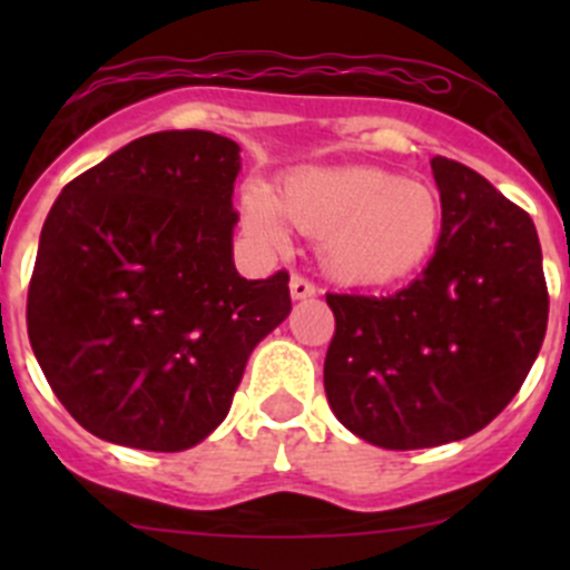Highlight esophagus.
Instances as JSON below:
<instances>
[{
    "instance_id": "1",
    "label": "esophagus",
    "mask_w": 570,
    "mask_h": 570,
    "mask_svg": "<svg viewBox=\"0 0 570 570\" xmlns=\"http://www.w3.org/2000/svg\"><path fill=\"white\" fill-rule=\"evenodd\" d=\"M289 292H292V301H306V297L317 295V286H314L308 278H303V275H292Z\"/></svg>"
}]
</instances>
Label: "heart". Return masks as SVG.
I'll return each mask as SVG.
<instances>
[{
    "instance_id": "b5f03b06",
    "label": "heart",
    "mask_w": 570,
    "mask_h": 570,
    "mask_svg": "<svg viewBox=\"0 0 570 570\" xmlns=\"http://www.w3.org/2000/svg\"><path fill=\"white\" fill-rule=\"evenodd\" d=\"M286 220L317 239V258L344 286L383 289L411 281L435 256L444 204L435 187L383 168H301L281 181L278 198L250 184L243 193V228L256 245L284 250Z\"/></svg>"
}]
</instances>
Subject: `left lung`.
<instances>
[{
	"label": "left lung",
	"mask_w": 570,
	"mask_h": 570,
	"mask_svg": "<svg viewBox=\"0 0 570 570\" xmlns=\"http://www.w3.org/2000/svg\"><path fill=\"white\" fill-rule=\"evenodd\" d=\"M430 165L444 234L424 273L389 297H325L336 317L331 411L383 450L450 444L493 422L530 375L549 322L532 217L455 159Z\"/></svg>",
	"instance_id": "8db88e82"
}]
</instances>
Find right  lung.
Returning a JSON list of instances; mask_svg holds the SVG:
<instances>
[{"instance_id":"add662e5","label":"right lung","mask_w":570,"mask_h":570,"mask_svg":"<svg viewBox=\"0 0 570 570\" xmlns=\"http://www.w3.org/2000/svg\"><path fill=\"white\" fill-rule=\"evenodd\" d=\"M239 146L154 131L62 187L38 243L27 333L88 433L181 452L226 419L253 347L292 312L289 273L234 267Z\"/></svg>"}]
</instances>
